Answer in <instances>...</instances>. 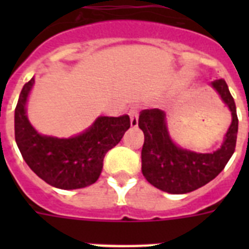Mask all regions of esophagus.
Here are the masks:
<instances>
[{"mask_svg": "<svg viewBox=\"0 0 249 249\" xmlns=\"http://www.w3.org/2000/svg\"><path fill=\"white\" fill-rule=\"evenodd\" d=\"M129 116H130V125L133 128H136L138 125V108L137 107H132L129 109Z\"/></svg>", "mask_w": 249, "mask_h": 249, "instance_id": "esophagus-1", "label": "esophagus"}]
</instances>
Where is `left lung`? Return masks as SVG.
Returning <instances> with one entry per match:
<instances>
[{
  "label": "left lung",
  "mask_w": 249,
  "mask_h": 249,
  "mask_svg": "<svg viewBox=\"0 0 249 249\" xmlns=\"http://www.w3.org/2000/svg\"><path fill=\"white\" fill-rule=\"evenodd\" d=\"M211 86L231 112V124L216 151L200 154L174 143L161 109H143L140 113L138 126L144 134L142 173L156 189L169 194L191 193L216 178L235 151L238 116L234 98L225 80H214Z\"/></svg>",
  "instance_id": "8db88e82"
}]
</instances>
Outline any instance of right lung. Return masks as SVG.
I'll return each mask as SVG.
<instances>
[{
	"label": "right lung",
	"instance_id": "add662e5",
	"mask_svg": "<svg viewBox=\"0 0 249 249\" xmlns=\"http://www.w3.org/2000/svg\"><path fill=\"white\" fill-rule=\"evenodd\" d=\"M35 79L23 86L15 108V141L23 159L35 173L56 189L75 190L93 185L101 176L108 150L130 128L128 115L99 116L89 128L70 138L44 136L27 116V101Z\"/></svg>",
	"mask_w": 249,
	"mask_h": 249
}]
</instances>
